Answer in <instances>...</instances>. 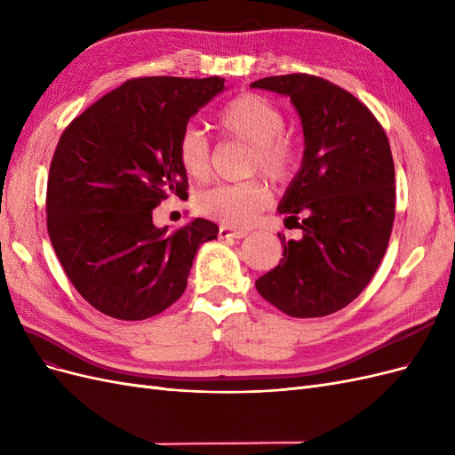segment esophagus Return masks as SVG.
I'll return each mask as SVG.
<instances>
[{"label": "esophagus", "mask_w": 455, "mask_h": 455, "mask_svg": "<svg viewBox=\"0 0 455 455\" xmlns=\"http://www.w3.org/2000/svg\"><path fill=\"white\" fill-rule=\"evenodd\" d=\"M246 235H249V231H246V229H235V228H229V226H220V229H218L220 239H243Z\"/></svg>", "instance_id": "1"}]
</instances>
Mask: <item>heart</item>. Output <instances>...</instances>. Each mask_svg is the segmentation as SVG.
Listing matches in <instances>:
<instances>
[{
  "label": "heart",
  "mask_w": 455,
  "mask_h": 455,
  "mask_svg": "<svg viewBox=\"0 0 455 455\" xmlns=\"http://www.w3.org/2000/svg\"><path fill=\"white\" fill-rule=\"evenodd\" d=\"M283 109L258 92H243L231 99L216 116V125L228 139L251 144L246 171L264 172L273 182H286L298 167V144L283 132ZM180 169L191 180L211 176V146L201 131L188 127L176 146ZM271 199L269 188L259 178L220 184L197 197L199 211L233 228L251 226Z\"/></svg>",
  "instance_id": "b5f03b06"
}]
</instances>
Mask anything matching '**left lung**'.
<instances>
[{
    "instance_id": "obj_1",
    "label": "left lung",
    "mask_w": 455,
    "mask_h": 455,
    "mask_svg": "<svg viewBox=\"0 0 455 455\" xmlns=\"http://www.w3.org/2000/svg\"><path fill=\"white\" fill-rule=\"evenodd\" d=\"M291 96L304 127V161L279 204L283 258L256 291L283 313L311 319L349 306L374 277L395 220V163L376 116L351 92L309 74L251 85Z\"/></svg>"
}]
</instances>
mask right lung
Instances as JSON below:
<instances>
[{"mask_svg": "<svg viewBox=\"0 0 455 455\" xmlns=\"http://www.w3.org/2000/svg\"><path fill=\"white\" fill-rule=\"evenodd\" d=\"M222 91L220 77H136L64 129L49 169L47 231L68 279L100 313L144 321L171 307L197 249L216 239L209 220L169 233L151 211L188 197L178 139Z\"/></svg>", "mask_w": 455, "mask_h": 455, "instance_id": "obj_1", "label": "right lung"}]
</instances>
